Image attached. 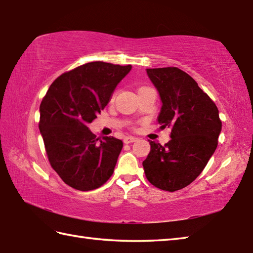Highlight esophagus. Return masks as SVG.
<instances>
[{"instance_id": "34e87169", "label": "esophagus", "mask_w": 253, "mask_h": 253, "mask_svg": "<svg viewBox=\"0 0 253 253\" xmlns=\"http://www.w3.org/2000/svg\"><path fill=\"white\" fill-rule=\"evenodd\" d=\"M137 141V138L136 137H132V136H128L124 138V143H131V142H135Z\"/></svg>"}]
</instances>
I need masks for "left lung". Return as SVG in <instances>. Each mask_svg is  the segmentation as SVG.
Returning <instances> with one entry per match:
<instances>
[{"mask_svg":"<svg viewBox=\"0 0 253 253\" xmlns=\"http://www.w3.org/2000/svg\"><path fill=\"white\" fill-rule=\"evenodd\" d=\"M159 91L161 128L170 127V140L151 150L142 165L147 179L166 191L187 187L201 174L217 147L222 130L218 110L196 80L177 67L147 68Z\"/></svg>","mask_w":253,"mask_h":253,"instance_id":"8db88e82","label":"left lung"}]
</instances>
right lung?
Listing matches in <instances>:
<instances>
[{"label": "right lung", "instance_id": "add662e5", "mask_svg": "<svg viewBox=\"0 0 253 253\" xmlns=\"http://www.w3.org/2000/svg\"><path fill=\"white\" fill-rule=\"evenodd\" d=\"M130 69L131 65L87 63L56 78L41 102L39 129L47 159L74 189H96L114 171L123 141L114 137L100 140L88 124L109 103Z\"/></svg>", "mask_w": 253, "mask_h": 253}]
</instances>
